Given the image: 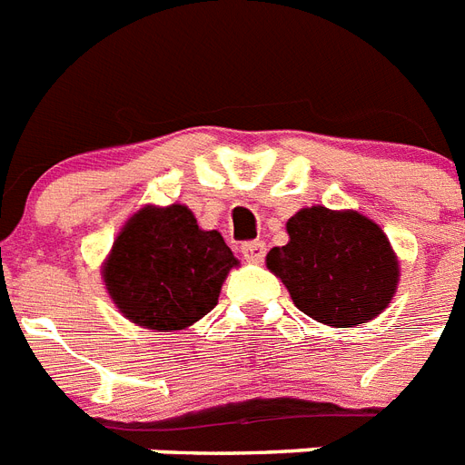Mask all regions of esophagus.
Returning a JSON list of instances; mask_svg holds the SVG:
<instances>
[{"label": "esophagus", "mask_w": 465, "mask_h": 465, "mask_svg": "<svg viewBox=\"0 0 465 465\" xmlns=\"http://www.w3.org/2000/svg\"><path fill=\"white\" fill-rule=\"evenodd\" d=\"M240 252H242V256L247 259V262L259 263V262H263V254H266V244H263L262 240H252V242H244L242 247H240Z\"/></svg>", "instance_id": "1"}]
</instances>
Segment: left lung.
Listing matches in <instances>:
<instances>
[{"instance_id":"8db88e82","label":"left lung","mask_w":465,"mask_h":465,"mask_svg":"<svg viewBox=\"0 0 465 465\" xmlns=\"http://www.w3.org/2000/svg\"><path fill=\"white\" fill-rule=\"evenodd\" d=\"M285 230L291 240L266 254V266L283 281L297 310L333 329H351L389 307L401 281L399 256L372 218L307 206Z\"/></svg>"}]
</instances>
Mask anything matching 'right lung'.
<instances>
[{
  "instance_id": "obj_1",
  "label": "right lung",
  "mask_w": 465,
  "mask_h": 465,
  "mask_svg": "<svg viewBox=\"0 0 465 465\" xmlns=\"http://www.w3.org/2000/svg\"><path fill=\"white\" fill-rule=\"evenodd\" d=\"M237 263L221 232L199 228L189 206L146 203L120 228L100 276L132 324L182 331L218 304Z\"/></svg>"
}]
</instances>
